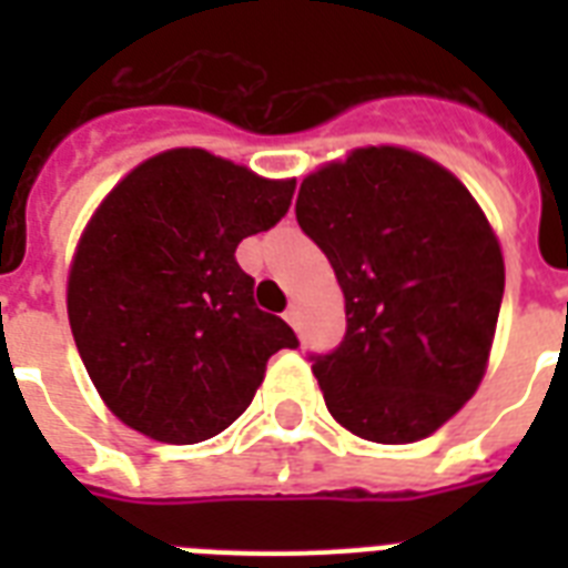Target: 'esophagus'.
Here are the masks:
<instances>
[{"label": "esophagus", "instance_id": "34e87169", "mask_svg": "<svg viewBox=\"0 0 568 568\" xmlns=\"http://www.w3.org/2000/svg\"><path fill=\"white\" fill-rule=\"evenodd\" d=\"M285 321H288L292 327H297V324H301V306H297V303H292V306L285 310Z\"/></svg>", "mask_w": 568, "mask_h": 568}]
</instances>
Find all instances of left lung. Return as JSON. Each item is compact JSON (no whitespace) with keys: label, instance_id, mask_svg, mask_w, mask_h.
I'll return each mask as SVG.
<instances>
[{"label":"left lung","instance_id":"1","mask_svg":"<svg viewBox=\"0 0 568 568\" xmlns=\"http://www.w3.org/2000/svg\"><path fill=\"white\" fill-rule=\"evenodd\" d=\"M301 230L345 294V342L315 356L329 415L359 439H427L489 365L504 256L471 191L406 146H356L301 182Z\"/></svg>","mask_w":568,"mask_h":568}]
</instances>
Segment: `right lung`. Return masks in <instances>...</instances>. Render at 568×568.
<instances>
[{"label":"right lung","mask_w":568,"mask_h":568,"mask_svg":"<svg viewBox=\"0 0 568 568\" xmlns=\"http://www.w3.org/2000/svg\"><path fill=\"white\" fill-rule=\"evenodd\" d=\"M294 180H265L200 146L146 159L105 194L75 244L67 318L102 404L132 430L194 445L226 430L297 347L256 310L241 239L271 230Z\"/></svg>","instance_id":"right-lung-1"}]
</instances>
